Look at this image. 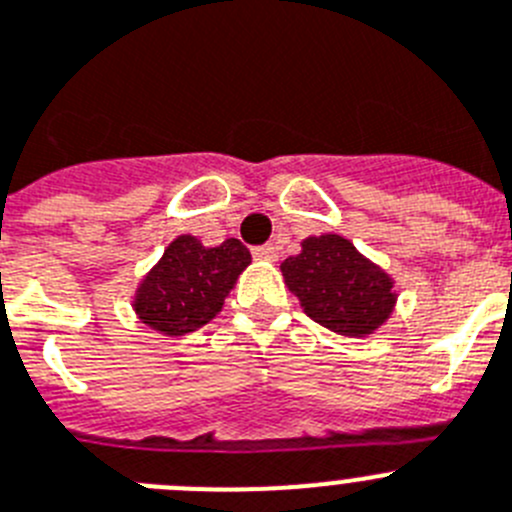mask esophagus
<instances>
[{
	"mask_svg": "<svg viewBox=\"0 0 512 512\" xmlns=\"http://www.w3.org/2000/svg\"><path fill=\"white\" fill-rule=\"evenodd\" d=\"M252 255H255V260L275 262V260H278V247H275V245H262V247H255V250H252Z\"/></svg>",
	"mask_w": 512,
	"mask_h": 512,
	"instance_id": "34e87169",
	"label": "esophagus"
}]
</instances>
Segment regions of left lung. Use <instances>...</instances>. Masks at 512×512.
I'll return each mask as SVG.
<instances>
[{
    "instance_id": "obj_1",
    "label": "left lung",
    "mask_w": 512,
    "mask_h": 512,
    "mask_svg": "<svg viewBox=\"0 0 512 512\" xmlns=\"http://www.w3.org/2000/svg\"><path fill=\"white\" fill-rule=\"evenodd\" d=\"M301 255L280 265L308 319L344 336L372 334L395 306L393 280L339 234L301 242Z\"/></svg>"
}]
</instances>
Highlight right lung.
Here are the masks:
<instances>
[{
	"instance_id": "1",
	"label": "right lung",
	"mask_w": 512,
	"mask_h": 512,
	"mask_svg": "<svg viewBox=\"0 0 512 512\" xmlns=\"http://www.w3.org/2000/svg\"><path fill=\"white\" fill-rule=\"evenodd\" d=\"M250 262V250L239 239L204 247L191 234H181L142 278L132 306L150 329L183 336L222 311L224 298Z\"/></svg>"
}]
</instances>
